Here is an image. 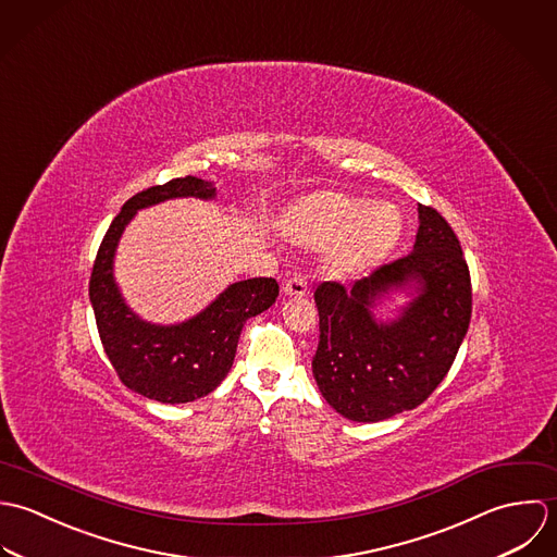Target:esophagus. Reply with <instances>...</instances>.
Here are the masks:
<instances>
[{
  "label": "esophagus",
  "instance_id": "esophagus-1",
  "mask_svg": "<svg viewBox=\"0 0 557 557\" xmlns=\"http://www.w3.org/2000/svg\"><path fill=\"white\" fill-rule=\"evenodd\" d=\"M282 293H284L286 297H306V295H308V282H306V277L295 275V277L286 280L284 286H282Z\"/></svg>",
  "mask_w": 557,
  "mask_h": 557
}]
</instances>
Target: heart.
Returning a JSON list of instances; mask_svg holds the SVG:
<instances>
[{
    "label": "heart",
    "mask_w": 557,
    "mask_h": 557,
    "mask_svg": "<svg viewBox=\"0 0 557 557\" xmlns=\"http://www.w3.org/2000/svg\"><path fill=\"white\" fill-rule=\"evenodd\" d=\"M403 213L394 202L366 205L339 191H312L282 215L284 234L304 247L330 245L327 258L337 273L359 271L383 258L403 234Z\"/></svg>",
    "instance_id": "1"
}]
</instances>
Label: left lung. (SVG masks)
<instances>
[{"label":"left lung","mask_w":557,"mask_h":557,"mask_svg":"<svg viewBox=\"0 0 557 557\" xmlns=\"http://www.w3.org/2000/svg\"><path fill=\"white\" fill-rule=\"evenodd\" d=\"M411 253L350 288L323 282L314 301L321 339L312 372L323 398L352 422H381L422 405L444 381L471 319V280L444 218L418 207ZM394 292L410 301L396 320L373 308Z\"/></svg>","instance_id":"obj_1"}]
</instances>
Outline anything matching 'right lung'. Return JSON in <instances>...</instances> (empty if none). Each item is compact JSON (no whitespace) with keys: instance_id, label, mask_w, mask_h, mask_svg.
Masks as SVG:
<instances>
[{"instance_id":"obj_1","label":"right lung","mask_w":557,"mask_h":557,"mask_svg":"<svg viewBox=\"0 0 557 557\" xmlns=\"http://www.w3.org/2000/svg\"><path fill=\"white\" fill-rule=\"evenodd\" d=\"M176 198L215 200L218 189L211 181L185 176L133 196L113 218L90 277V304L113 370L131 392L163 405L211 394L232 368L245 321L269 310L280 295L273 277H251L230 284L183 323L159 325L135 314L113 277L120 236L137 211Z\"/></svg>"}]
</instances>
